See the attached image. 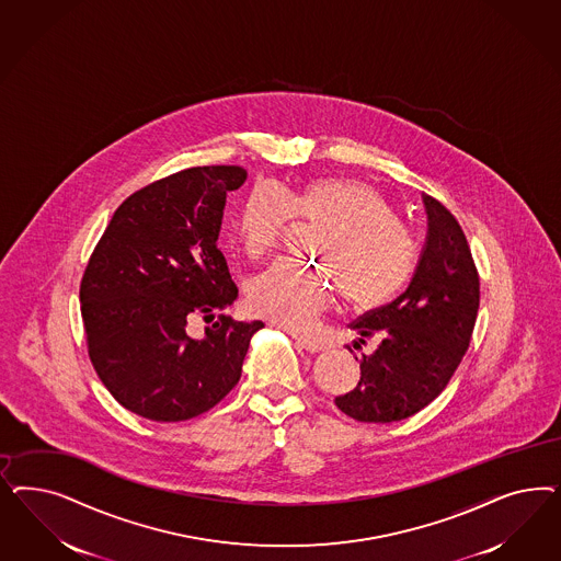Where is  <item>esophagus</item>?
Segmentation results:
<instances>
[{
  "instance_id": "1",
  "label": "esophagus",
  "mask_w": 561,
  "mask_h": 561,
  "mask_svg": "<svg viewBox=\"0 0 561 561\" xmlns=\"http://www.w3.org/2000/svg\"><path fill=\"white\" fill-rule=\"evenodd\" d=\"M293 339L297 341V344H299L301 348H306L309 353H320V351H324V343L318 341L316 336H309V334H293Z\"/></svg>"
}]
</instances>
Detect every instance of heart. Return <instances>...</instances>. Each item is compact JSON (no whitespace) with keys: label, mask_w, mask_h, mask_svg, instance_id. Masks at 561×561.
I'll return each mask as SVG.
<instances>
[{"label":"heart","mask_w":561,"mask_h":561,"mask_svg":"<svg viewBox=\"0 0 561 561\" xmlns=\"http://www.w3.org/2000/svg\"><path fill=\"white\" fill-rule=\"evenodd\" d=\"M293 215L320 227L309 252L322 264L280 260L250 280L253 308L278 324L290 330L313 324L334 280L348 306L371 309L390 301L415 272V239L390 204L367 183L339 178L309 181L289 196L271 183L255 185L237 215L243 252L252 257L271 252Z\"/></svg>","instance_id":"heart-1"}]
</instances>
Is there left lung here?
Here are the masks:
<instances>
[{"instance_id": "obj_1", "label": "left lung", "mask_w": 561, "mask_h": 561, "mask_svg": "<svg viewBox=\"0 0 561 561\" xmlns=\"http://www.w3.org/2000/svg\"><path fill=\"white\" fill-rule=\"evenodd\" d=\"M423 204L427 241L411 285L392 304L351 324L359 343L380 339L378 348L362 357L359 383L334 400L344 415L363 423H394L425 409L448 386L469 348L479 272L453 213L427 194Z\"/></svg>"}]
</instances>
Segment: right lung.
I'll return each instance as SVG.
<instances>
[{"label":"right lung","mask_w":561,"mask_h":561,"mask_svg":"<svg viewBox=\"0 0 561 561\" xmlns=\"http://www.w3.org/2000/svg\"><path fill=\"white\" fill-rule=\"evenodd\" d=\"M248 171L192 167L134 192L115 210L80 283L89 357L124 409L173 423L210 411L241 378L253 334L264 328L218 313L202 339L190 318L237 299L217 248L227 194Z\"/></svg>","instance_id":"obj_1"}]
</instances>
